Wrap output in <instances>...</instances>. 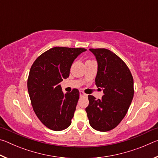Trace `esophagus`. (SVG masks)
I'll return each mask as SVG.
<instances>
[{
  "label": "esophagus",
  "instance_id": "34e87169",
  "mask_svg": "<svg viewBox=\"0 0 158 158\" xmlns=\"http://www.w3.org/2000/svg\"><path fill=\"white\" fill-rule=\"evenodd\" d=\"M79 95H80V97H83V96H85V95H86L85 94V93L83 92V91H80L79 92Z\"/></svg>",
  "mask_w": 158,
  "mask_h": 158
}]
</instances>
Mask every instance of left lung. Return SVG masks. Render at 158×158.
I'll return each instance as SVG.
<instances>
[{"label":"left lung","mask_w":158,"mask_h":158,"mask_svg":"<svg viewBox=\"0 0 158 158\" xmlns=\"http://www.w3.org/2000/svg\"><path fill=\"white\" fill-rule=\"evenodd\" d=\"M98 63L95 85L102 89L101 99L89 95L85 108L93 129L107 132L123 119L134 96V81L129 68L116 54L106 49H90Z\"/></svg>","instance_id":"1"}]
</instances>
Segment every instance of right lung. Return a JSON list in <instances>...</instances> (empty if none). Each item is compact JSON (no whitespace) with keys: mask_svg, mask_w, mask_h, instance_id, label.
I'll use <instances>...</instances> for the list:
<instances>
[{"mask_svg":"<svg viewBox=\"0 0 158 158\" xmlns=\"http://www.w3.org/2000/svg\"><path fill=\"white\" fill-rule=\"evenodd\" d=\"M84 48L56 47L37 58L28 79V90L36 116L49 129L61 131L71 125L79 98L74 89L64 94L60 83L68 78L74 60Z\"/></svg>","mask_w":158,"mask_h":158,"instance_id":"obj_1","label":"right lung"}]
</instances>
